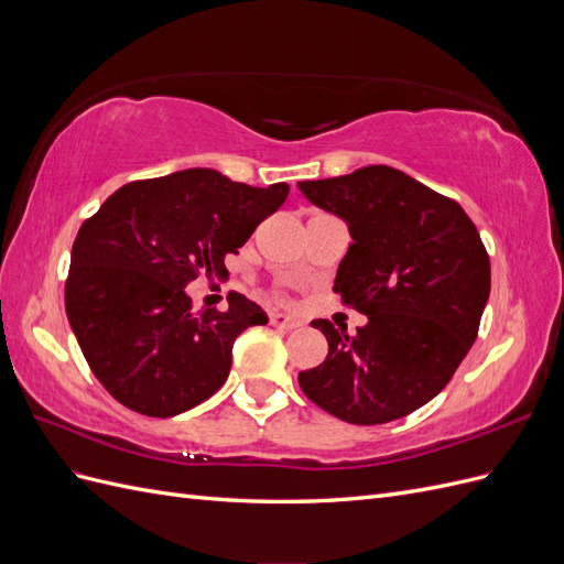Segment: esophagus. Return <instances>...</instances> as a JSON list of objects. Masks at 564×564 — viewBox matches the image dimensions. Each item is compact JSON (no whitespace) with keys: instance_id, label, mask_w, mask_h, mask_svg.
<instances>
[{"instance_id":"1","label":"esophagus","mask_w":564,"mask_h":564,"mask_svg":"<svg viewBox=\"0 0 564 564\" xmlns=\"http://www.w3.org/2000/svg\"><path fill=\"white\" fill-rule=\"evenodd\" d=\"M270 324H272V327H278V329H284V332H292V329H299V327H301L299 319L289 317V315H284V313H272V315H270Z\"/></svg>"}]
</instances>
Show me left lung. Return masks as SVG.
Wrapping results in <instances>:
<instances>
[{"instance_id":"8db88e82","label":"left lung","mask_w":564,"mask_h":564,"mask_svg":"<svg viewBox=\"0 0 564 564\" xmlns=\"http://www.w3.org/2000/svg\"><path fill=\"white\" fill-rule=\"evenodd\" d=\"M299 191L348 226L352 242L334 289L367 315L355 334L311 322L327 336L329 355L299 373L301 390L355 425L416 412L475 344L491 286L480 232L454 199L386 164L301 181Z\"/></svg>"}]
</instances>
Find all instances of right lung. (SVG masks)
I'll return each instance as SVG.
<instances>
[{"instance_id":"1","label":"right lung","mask_w":564,"mask_h":564,"mask_svg":"<svg viewBox=\"0 0 564 564\" xmlns=\"http://www.w3.org/2000/svg\"><path fill=\"white\" fill-rule=\"evenodd\" d=\"M286 195V183L251 187L197 166L127 183L84 220L65 313L117 402L169 419L226 383L235 338L268 315L235 292L226 313H195L185 286L199 272H226V253L240 249Z\"/></svg>"}]
</instances>
